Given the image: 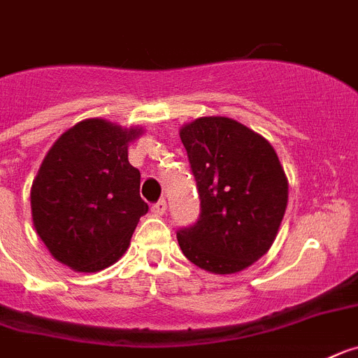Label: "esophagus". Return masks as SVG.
Returning <instances> with one entry per match:
<instances>
[{
  "instance_id": "34e87169",
  "label": "esophagus",
  "mask_w": 358,
  "mask_h": 358,
  "mask_svg": "<svg viewBox=\"0 0 358 358\" xmlns=\"http://www.w3.org/2000/svg\"><path fill=\"white\" fill-rule=\"evenodd\" d=\"M150 211H152V215H156V216H162L163 213L166 211V202L163 201H157V202H154L152 206H150Z\"/></svg>"
}]
</instances>
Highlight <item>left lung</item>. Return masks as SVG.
Listing matches in <instances>:
<instances>
[{
  "mask_svg": "<svg viewBox=\"0 0 358 358\" xmlns=\"http://www.w3.org/2000/svg\"><path fill=\"white\" fill-rule=\"evenodd\" d=\"M201 215L177 231L182 254L202 270L236 273L270 250L287 206V179L261 134L227 117L181 129Z\"/></svg>",
  "mask_w": 358,
  "mask_h": 358,
  "instance_id": "1",
  "label": "left lung"
}]
</instances>
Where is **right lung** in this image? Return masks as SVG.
<instances>
[{
	"instance_id": "obj_1",
	"label": "right lung",
	"mask_w": 358,
	"mask_h": 358,
	"mask_svg": "<svg viewBox=\"0 0 358 358\" xmlns=\"http://www.w3.org/2000/svg\"><path fill=\"white\" fill-rule=\"evenodd\" d=\"M138 133L83 120L42 162L31 186L34 225L52 257L72 270L113 264L149 209L140 196V170L127 162V143Z\"/></svg>"
}]
</instances>
